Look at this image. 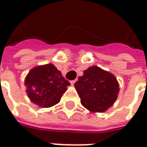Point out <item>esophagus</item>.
<instances>
[{
    "label": "esophagus",
    "instance_id": "34e87169",
    "mask_svg": "<svg viewBox=\"0 0 147 147\" xmlns=\"http://www.w3.org/2000/svg\"><path fill=\"white\" fill-rule=\"evenodd\" d=\"M76 81H77V79H76V80H71V85H74Z\"/></svg>",
    "mask_w": 147,
    "mask_h": 147
}]
</instances>
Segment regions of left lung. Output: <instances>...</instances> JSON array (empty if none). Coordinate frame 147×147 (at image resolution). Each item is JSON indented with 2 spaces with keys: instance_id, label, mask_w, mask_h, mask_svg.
I'll list each match as a JSON object with an SVG mask.
<instances>
[{
  "instance_id": "obj_1",
  "label": "left lung",
  "mask_w": 147,
  "mask_h": 147,
  "mask_svg": "<svg viewBox=\"0 0 147 147\" xmlns=\"http://www.w3.org/2000/svg\"><path fill=\"white\" fill-rule=\"evenodd\" d=\"M75 87L81 98V104L90 112L102 113L113 105L119 93L116 77L98 66L83 71Z\"/></svg>"
}]
</instances>
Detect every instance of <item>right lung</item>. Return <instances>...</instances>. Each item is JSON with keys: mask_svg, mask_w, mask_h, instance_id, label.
<instances>
[{"mask_svg": "<svg viewBox=\"0 0 147 147\" xmlns=\"http://www.w3.org/2000/svg\"><path fill=\"white\" fill-rule=\"evenodd\" d=\"M24 83L30 101L42 108L57 104L67 86L70 85L61 71L52 64L32 68L26 76Z\"/></svg>", "mask_w": 147, "mask_h": 147, "instance_id": "1", "label": "right lung"}]
</instances>
